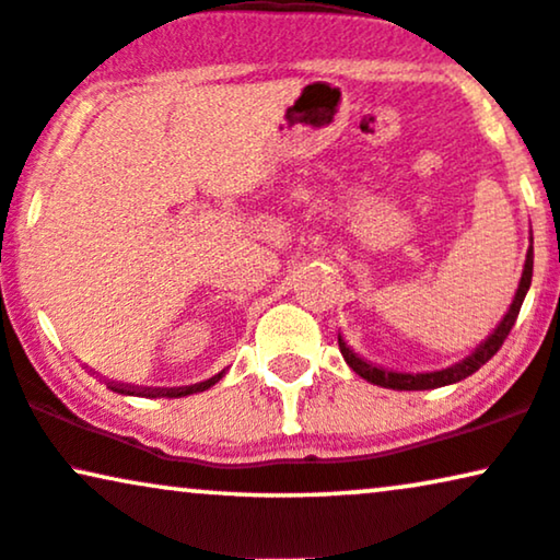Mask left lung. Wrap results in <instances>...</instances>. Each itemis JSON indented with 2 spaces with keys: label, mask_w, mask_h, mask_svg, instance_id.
I'll list each match as a JSON object with an SVG mask.
<instances>
[{
  "label": "left lung",
  "mask_w": 560,
  "mask_h": 560,
  "mask_svg": "<svg viewBox=\"0 0 560 560\" xmlns=\"http://www.w3.org/2000/svg\"><path fill=\"white\" fill-rule=\"evenodd\" d=\"M529 284H533V232H529V247H527L525 268H522L520 287H516L514 300H512V304H509L506 315L501 317V323L497 325V328H493L491 336H488L486 341L480 343L478 349L470 353V357H465L463 362L447 366V370L416 372V374L382 370V366H374L370 362H364L362 357H357V353H353L349 346L343 343L341 336H338V349H341L346 364H349L351 370L359 374V377H364L366 382H372V385L387 387V390H434V387L455 385V382L470 377L472 372H478L480 366H483L488 359H491L493 353L501 349V343H504V338L509 336V330H512L516 315H520V307H522V302H525V296L529 292Z\"/></svg>",
  "instance_id": "1"
}]
</instances>
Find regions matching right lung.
<instances>
[{"mask_svg": "<svg viewBox=\"0 0 560 560\" xmlns=\"http://www.w3.org/2000/svg\"><path fill=\"white\" fill-rule=\"evenodd\" d=\"M224 372L214 374V377H209L207 382H198V385H188V387H154V390H139V387H131V385H113L108 382V387L113 393H121V395H139V398H186V395H194V393H203L209 390V387H214L219 380H222Z\"/></svg>", "mask_w": 560, "mask_h": 560, "instance_id": "add662e5", "label": "right lung"}]
</instances>
